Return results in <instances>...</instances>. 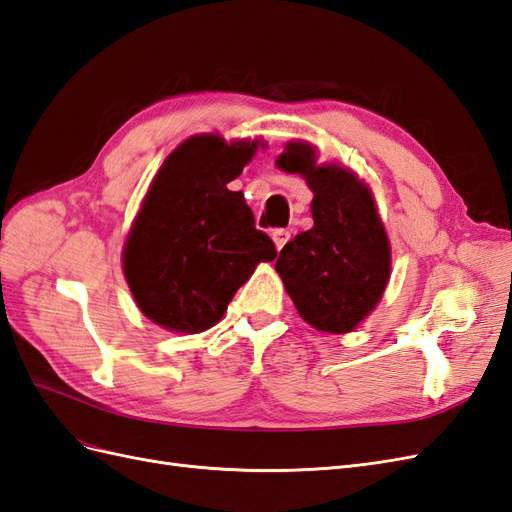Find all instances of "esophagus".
Returning a JSON list of instances; mask_svg holds the SVG:
<instances>
[{
    "instance_id": "1",
    "label": "esophagus",
    "mask_w": 512,
    "mask_h": 512,
    "mask_svg": "<svg viewBox=\"0 0 512 512\" xmlns=\"http://www.w3.org/2000/svg\"><path fill=\"white\" fill-rule=\"evenodd\" d=\"M271 237H273V243H275V247L277 250H282V247L288 243V239H290V232L286 230V228H275L273 232H271Z\"/></svg>"
}]
</instances>
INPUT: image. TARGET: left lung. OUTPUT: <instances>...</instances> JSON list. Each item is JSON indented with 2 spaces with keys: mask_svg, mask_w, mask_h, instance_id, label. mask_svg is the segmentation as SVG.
I'll return each mask as SVG.
<instances>
[{
  "mask_svg": "<svg viewBox=\"0 0 512 512\" xmlns=\"http://www.w3.org/2000/svg\"><path fill=\"white\" fill-rule=\"evenodd\" d=\"M275 164L314 192V226L284 245L275 271L307 324L350 333L374 312L391 277V245L374 196L352 170L316 164V149L301 141L288 143Z\"/></svg>",
  "mask_w": 512,
  "mask_h": 512,
  "instance_id": "obj_1",
  "label": "left lung"
}]
</instances>
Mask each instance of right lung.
<instances>
[{
    "label": "right lung",
    "instance_id": "obj_1",
    "mask_svg": "<svg viewBox=\"0 0 512 512\" xmlns=\"http://www.w3.org/2000/svg\"><path fill=\"white\" fill-rule=\"evenodd\" d=\"M258 145L192 136L149 185L123 245V273L138 309L166 331L211 329L258 262L277 256L243 194L228 190Z\"/></svg>",
    "mask_w": 512,
    "mask_h": 512
}]
</instances>
